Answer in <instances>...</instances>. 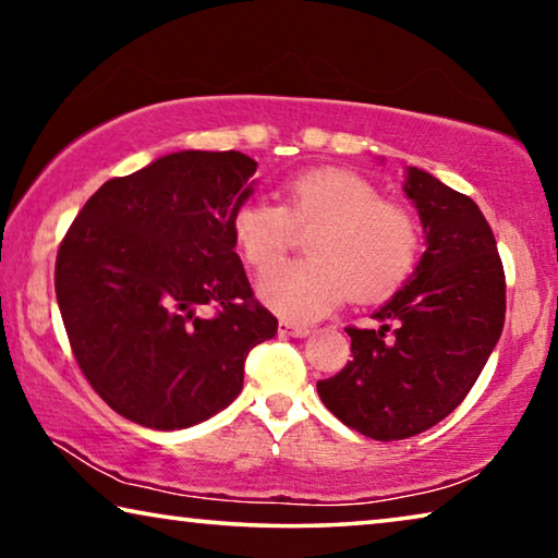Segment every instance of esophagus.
<instances>
[{
    "mask_svg": "<svg viewBox=\"0 0 558 558\" xmlns=\"http://www.w3.org/2000/svg\"><path fill=\"white\" fill-rule=\"evenodd\" d=\"M278 330H280V335H290V338H305V335L311 332V327L293 323V320H280Z\"/></svg>",
    "mask_w": 558,
    "mask_h": 558,
    "instance_id": "34e87169",
    "label": "esophagus"
}]
</instances>
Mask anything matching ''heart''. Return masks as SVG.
I'll return each mask as SVG.
<instances>
[{"label": "heart", "instance_id": "heart-1", "mask_svg": "<svg viewBox=\"0 0 558 558\" xmlns=\"http://www.w3.org/2000/svg\"><path fill=\"white\" fill-rule=\"evenodd\" d=\"M307 241L305 263L286 265L260 280V298L272 311L313 320L348 295L373 303L410 276L420 247V226L400 203L383 201L362 175L344 168H315L290 179L280 206L247 201L233 231L243 258L265 272L286 258L295 233Z\"/></svg>", "mask_w": 558, "mask_h": 558}]
</instances>
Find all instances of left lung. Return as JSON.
<instances>
[{
    "label": "left lung",
    "instance_id": "obj_1",
    "mask_svg": "<svg viewBox=\"0 0 558 558\" xmlns=\"http://www.w3.org/2000/svg\"><path fill=\"white\" fill-rule=\"evenodd\" d=\"M404 193L420 210L427 251L373 315L375 327H348V365L317 383L335 417L377 441L414 437L454 412L507 315L504 265L480 206L414 166Z\"/></svg>",
    "mask_w": 558,
    "mask_h": 558
}]
</instances>
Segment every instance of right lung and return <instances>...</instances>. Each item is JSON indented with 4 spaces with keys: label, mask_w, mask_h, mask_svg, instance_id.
I'll return each instance as SVG.
<instances>
[{
    "label": "right lung",
    "mask_w": 558,
    "mask_h": 558,
    "mask_svg": "<svg viewBox=\"0 0 558 558\" xmlns=\"http://www.w3.org/2000/svg\"><path fill=\"white\" fill-rule=\"evenodd\" d=\"M255 166L241 151L168 154L106 181L59 245L57 303L78 367L141 427L214 417L241 392L247 352L278 332L235 253ZM203 304L217 315L201 318Z\"/></svg>",
    "instance_id": "1"
}]
</instances>
